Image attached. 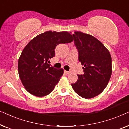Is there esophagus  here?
Returning <instances> with one entry per match:
<instances>
[{
	"mask_svg": "<svg viewBox=\"0 0 129 129\" xmlns=\"http://www.w3.org/2000/svg\"><path fill=\"white\" fill-rule=\"evenodd\" d=\"M64 73H66L67 75H69V74L71 73V72L70 71H66V70H64Z\"/></svg>",
	"mask_w": 129,
	"mask_h": 129,
	"instance_id": "34e87169",
	"label": "esophagus"
}]
</instances>
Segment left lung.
<instances>
[{"instance_id": "1", "label": "left lung", "mask_w": 129, "mask_h": 129, "mask_svg": "<svg viewBox=\"0 0 129 129\" xmlns=\"http://www.w3.org/2000/svg\"><path fill=\"white\" fill-rule=\"evenodd\" d=\"M78 50L79 60L83 75L72 84L73 90L85 99L94 98L104 90L112 75V57L110 52L99 40L92 35L75 31L72 35Z\"/></svg>"}]
</instances>
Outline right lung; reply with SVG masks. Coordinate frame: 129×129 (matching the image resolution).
<instances>
[{
	"label": "right lung",
	"instance_id": "obj_1",
	"mask_svg": "<svg viewBox=\"0 0 129 129\" xmlns=\"http://www.w3.org/2000/svg\"><path fill=\"white\" fill-rule=\"evenodd\" d=\"M73 41L68 31H48L35 37L26 46L18 61V72L23 85L33 96L48 95L62 76L63 69L50 67L49 60L55 56L56 47Z\"/></svg>",
	"mask_w": 129,
	"mask_h": 129
}]
</instances>
